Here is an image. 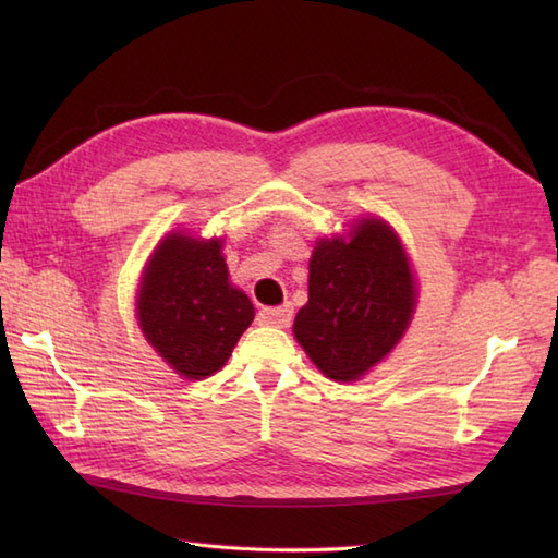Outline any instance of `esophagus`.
<instances>
[{
  "label": "esophagus",
  "mask_w": 558,
  "mask_h": 558,
  "mask_svg": "<svg viewBox=\"0 0 558 558\" xmlns=\"http://www.w3.org/2000/svg\"><path fill=\"white\" fill-rule=\"evenodd\" d=\"M294 318L292 304H282L276 306V310H260V322L268 326H278V328H288Z\"/></svg>",
  "instance_id": "1"
}]
</instances>
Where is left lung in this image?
<instances>
[{
	"mask_svg": "<svg viewBox=\"0 0 558 558\" xmlns=\"http://www.w3.org/2000/svg\"><path fill=\"white\" fill-rule=\"evenodd\" d=\"M414 312V278L396 232L360 220L350 240L316 244L310 302L294 318V338L328 378L354 381L398 345Z\"/></svg>",
	"mask_w": 558,
	"mask_h": 558,
	"instance_id": "8db88e82",
	"label": "left lung"
}]
</instances>
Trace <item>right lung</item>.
<instances>
[{
    "label": "right lung",
    "instance_id": "obj_1",
    "mask_svg": "<svg viewBox=\"0 0 558 558\" xmlns=\"http://www.w3.org/2000/svg\"><path fill=\"white\" fill-rule=\"evenodd\" d=\"M220 248V240L170 234L153 252L141 286V330L186 378L216 374L254 322V304L230 286Z\"/></svg>",
    "mask_w": 558,
    "mask_h": 558
}]
</instances>
